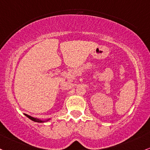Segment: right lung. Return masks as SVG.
<instances>
[{"label":"right lung","mask_w":150,"mask_h":150,"mask_svg":"<svg viewBox=\"0 0 150 150\" xmlns=\"http://www.w3.org/2000/svg\"><path fill=\"white\" fill-rule=\"evenodd\" d=\"M25 115L26 117H28L29 119H30L31 120H33V121H34V122H45V121H48V120H50V119L47 120H42L37 119V118H35V117H33L30 116V115H27V114H25Z\"/></svg>","instance_id":"right-lung-1"}]
</instances>
